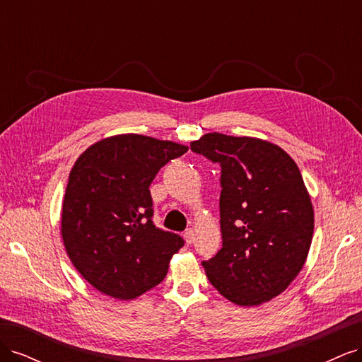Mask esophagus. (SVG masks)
<instances>
[{
    "mask_svg": "<svg viewBox=\"0 0 362 362\" xmlns=\"http://www.w3.org/2000/svg\"><path fill=\"white\" fill-rule=\"evenodd\" d=\"M184 240H185V243H187V245H192L194 242V231L192 228L185 229V231H184Z\"/></svg>",
    "mask_w": 362,
    "mask_h": 362,
    "instance_id": "34e87169",
    "label": "esophagus"
}]
</instances>
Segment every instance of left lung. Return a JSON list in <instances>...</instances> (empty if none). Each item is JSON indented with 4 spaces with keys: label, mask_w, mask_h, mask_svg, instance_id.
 Wrapping results in <instances>:
<instances>
[{
    "label": "left lung",
    "mask_w": 362,
    "mask_h": 362,
    "mask_svg": "<svg viewBox=\"0 0 362 362\" xmlns=\"http://www.w3.org/2000/svg\"><path fill=\"white\" fill-rule=\"evenodd\" d=\"M190 149L221 164L222 249L202 266L223 298L267 302L299 275L311 246L314 211L298 164L254 137L204 134Z\"/></svg>",
    "instance_id": "left-lung-1"
}]
</instances>
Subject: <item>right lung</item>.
<instances>
[{"instance_id":"right-lung-1","label":"right lung","mask_w":362,"mask_h":362,"mask_svg":"<svg viewBox=\"0 0 362 362\" xmlns=\"http://www.w3.org/2000/svg\"><path fill=\"white\" fill-rule=\"evenodd\" d=\"M187 146L139 134L104 139L86 149L69 173L62 237L75 269L116 299H134L166 278L184 246L152 222L149 185Z\"/></svg>"}]
</instances>
